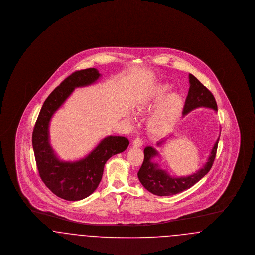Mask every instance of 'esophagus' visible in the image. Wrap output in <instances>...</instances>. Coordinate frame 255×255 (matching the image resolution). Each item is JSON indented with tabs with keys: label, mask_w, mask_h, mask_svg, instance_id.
<instances>
[{
	"label": "esophagus",
	"mask_w": 255,
	"mask_h": 255,
	"mask_svg": "<svg viewBox=\"0 0 255 255\" xmlns=\"http://www.w3.org/2000/svg\"><path fill=\"white\" fill-rule=\"evenodd\" d=\"M133 145L134 147H141V146L143 145V141L140 138H135L133 141Z\"/></svg>",
	"instance_id": "1"
}]
</instances>
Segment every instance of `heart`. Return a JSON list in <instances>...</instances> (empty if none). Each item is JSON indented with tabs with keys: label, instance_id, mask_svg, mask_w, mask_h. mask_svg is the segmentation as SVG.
Instances as JSON below:
<instances>
[{
	"label": "heart",
	"instance_id": "heart-1",
	"mask_svg": "<svg viewBox=\"0 0 255 255\" xmlns=\"http://www.w3.org/2000/svg\"><path fill=\"white\" fill-rule=\"evenodd\" d=\"M170 91L168 84H157L137 104L140 113L155 109L146 122L149 133L153 135L161 136L169 133L182 116L183 98L177 93L169 94Z\"/></svg>",
	"mask_w": 255,
	"mask_h": 255
}]
</instances>
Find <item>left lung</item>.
<instances>
[{"label":"left lung","mask_w":255,"mask_h":255,"mask_svg":"<svg viewBox=\"0 0 255 255\" xmlns=\"http://www.w3.org/2000/svg\"><path fill=\"white\" fill-rule=\"evenodd\" d=\"M189 83L188 95L182 111L183 116L199 107L210 108L216 112L218 111L217 103L212 93L191 73H189ZM162 141L158 142V145L161 144ZM218 142L219 138L212 147L206 164L201 169L192 175L180 178L171 177L165 170L160 169L158 163L153 161L154 158L158 156V151L151 146H147L144 149L143 163L137 173L138 180L149 192L157 196H172L181 193L193 186L211 169L216 157Z\"/></svg>","instance_id":"1"}]
</instances>
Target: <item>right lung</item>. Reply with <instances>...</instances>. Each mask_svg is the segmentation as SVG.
Here are the masks:
<instances>
[{
    "instance_id": "obj_1",
    "label": "right lung",
    "mask_w": 255,
    "mask_h": 255,
    "mask_svg": "<svg viewBox=\"0 0 255 255\" xmlns=\"http://www.w3.org/2000/svg\"><path fill=\"white\" fill-rule=\"evenodd\" d=\"M97 69L76 71L56 87L45 100L32 133V146L40 178L53 194L67 201H79L92 194L102 179L104 165L112 156L129 145L124 136L109 135L85 158L63 161L49 143V122L53 114L71 96L75 88L92 85L100 77Z\"/></svg>"
}]
</instances>
